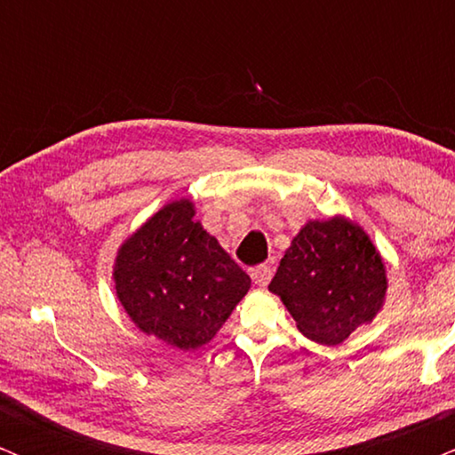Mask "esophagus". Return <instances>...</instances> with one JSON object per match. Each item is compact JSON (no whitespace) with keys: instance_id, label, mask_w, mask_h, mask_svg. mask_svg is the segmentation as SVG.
Returning a JSON list of instances; mask_svg holds the SVG:
<instances>
[{"instance_id":"34e87169","label":"esophagus","mask_w":455,"mask_h":455,"mask_svg":"<svg viewBox=\"0 0 455 455\" xmlns=\"http://www.w3.org/2000/svg\"><path fill=\"white\" fill-rule=\"evenodd\" d=\"M251 279H253L255 285L266 287L272 279V268L270 266H255V268H251Z\"/></svg>"}]
</instances>
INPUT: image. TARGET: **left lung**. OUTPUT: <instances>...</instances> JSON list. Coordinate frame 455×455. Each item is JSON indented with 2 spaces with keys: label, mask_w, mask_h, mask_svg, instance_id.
<instances>
[{
  "label": "left lung",
  "mask_w": 455,
  "mask_h": 455,
  "mask_svg": "<svg viewBox=\"0 0 455 455\" xmlns=\"http://www.w3.org/2000/svg\"><path fill=\"white\" fill-rule=\"evenodd\" d=\"M268 290L307 339L339 345L381 308L386 264L364 229L349 219L308 221L283 255Z\"/></svg>",
  "instance_id": "8db88e82"
}]
</instances>
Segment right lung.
Segmentation results:
<instances>
[{
  "instance_id": "right-lung-1",
  "label": "right lung",
  "mask_w": 455,
  "mask_h": 455,
  "mask_svg": "<svg viewBox=\"0 0 455 455\" xmlns=\"http://www.w3.org/2000/svg\"><path fill=\"white\" fill-rule=\"evenodd\" d=\"M194 215L185 197L165 204L121 244L112 272L132 322L183 351L206 345L251 287Z\"/></svg>"
}]
</instances>
